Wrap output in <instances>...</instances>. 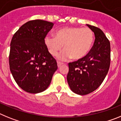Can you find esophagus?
Listing matches in <instances>:
<instances>
[{"label":"esophagus","instance_id":"34e87169","mask_svg":"<svg viewBox=\"0 0 121 121\" xmlns=\"http://www.w3.org/2000/svg\"><path fill=\"white\" fill-rule=\"evenodd\" d=\"M62 65H63V63L59 62H57V66H58L59 68H60V67H61Z\"/></svg>","mask_w":121,"mask_h":121}]
</instances>
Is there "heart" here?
Instances as JSON below:
<instances>
[{
    "mask_svg": "<svg viewBox=\"0 0 121 121\" xmlns=\"http://www.w3.org/2000/svg\"><path fill=\"white\" fill-rule=\"evenodd\" d=\"M94 40V35L89 28L67 27L56 32L55 36L48 35L45 37V43L49 53L56 56L63 48L58 56L60 60L69 58L80 59L85 57L90 50Z\"/></svg>",
    "mask_w": 121,
    "mask_h": 121,
    "instance_id": "b5f03b06",
    "label": "heart"
}]
</instances>
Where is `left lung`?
Instances as JSON below:
<instances>
[{
    "mask_svg": "<svg viewBox=\"0 0 121 121\" xmlns=\"http://www.w3.org/2000/svg\"><path fill=\"white\" fill-rule=\"evenodd\" d=\"M95 34L93 46L83 58L68 64L67 81L74 93L88 95L101 85L110 65V43L100 28L86 25Z\"/></svg>",
    "mask_w": 121,
    "mask_h": 121,
    "instance_id": "8db88e82",
    "label": "left lung"
}]
</instances>
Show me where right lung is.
<instances>
[{
	"instance_id": "add662e5",
	"label": "right lung",
	"mask_w": 121,
	"mask_h": 121,
	"mask_svg": "<svg viewBox=\"0 0 121 121\" xmlns=\"http://www.w3.org/2000/svg\"><path fill=\"white\" fill-rule=\"evenodd\" d=\"M54 23L37 19L23 24L10 43L9 64L13 76L22 90L30 93L45 90L57 69L55 59L45 43Z\"/></svg>"
}]
</instances>
